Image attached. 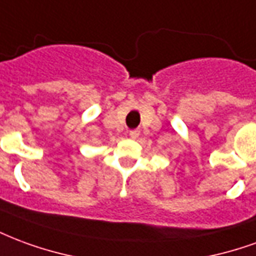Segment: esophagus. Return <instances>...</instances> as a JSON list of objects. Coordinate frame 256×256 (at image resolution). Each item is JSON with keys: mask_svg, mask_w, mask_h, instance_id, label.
Here are the masks:
<instances>
[{"mask_svg": "<svg viewBox=\"0 0 256 256\" xmlns=\"http://www.w3.org/2000/svg\"><path fill=\"white\" fill-rule=\"evenodd\" d=\"M128 136L132 137V138H138L140 136V130L138 128H134V130H130V133H128Z\"/></svg>", "mask_w": 256, "mask_h": 256, "instance_id": "obj_1", "label": "esophagus"}]
</instances>
